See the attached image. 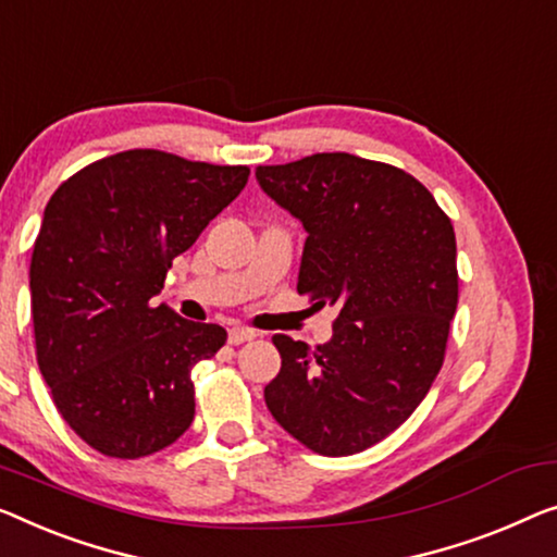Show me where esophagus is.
I'll use <instances>...</instances> for the list:
<instances>
[{
	"instance_id": "34e87169",
	"label": "esophagus",
	"mask_w": 557,
	"mask_h": 557,
	"mask_svg": "<svg viewBox=\"0 0 557 557\" xmlns=\"http://www.w3.org/2000/svg\"><path fill=\"white\" fill-rule=\"evenodd\" d=\"M250 339H255V332L245 330V327H232L227 335L230 345H243V343H250Z\"/></svg>"
}]
</instances>
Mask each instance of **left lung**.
<instances>
[{
  "label": "left lung",
  "instance_id": "1",
  "mask_svg": "<svg viewBox=\"0 0 557 557\" xmlns=\"http://www.w3.org/2000/svg\"><path fill=\"white\" fill-rule=\"evenodd\" d=\"M307 232L297 293L335 305L327 345L275 335L264 403L310 450H368L410 418L445 360L458 307L455 230L412 174L347 152L257 168Z\"/></svg>",
  "mask_w": 557,
  "mask_h": 557
}]
</instances>
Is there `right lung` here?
<instances>
[{"label":"right lung","mask_w":557,"mask_h":557,"mask_svg":"<svg viewBox=\"0 0 557 557\" xmlns=\"http://www.w3.org/2000/svg\"><path fill=\"white\" fill-rule=\"evenodd\" d=\"M247 177L243 164L127 149L49 197L29 264L37 364L66 425L102 455L145 458L193 425L189 375L227 332L152 300Z\"/></svg>","instance_id":"right-lung-1"}]
</instances>
